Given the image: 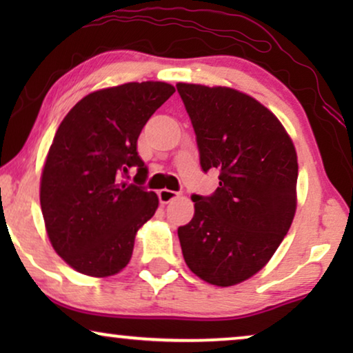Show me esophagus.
Wrapping results in <instances>:
<instances>
[{"label": "esophagus", "instance_id": "34e87169", "mask_svg": "<svg viewBox=\"0 0 353 353\" xmlns=\"http://www.w3.org/2000/svg\"><path fill=\"white\" fill-rule=\"evenodd\" d=\"M157 196H159V201H161V204H168V202L178 197V192L172 190H161L157 192Z\"/></svg>", "mask_w": 353, "mask_h": 353}]
</instances>
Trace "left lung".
I'll use <instances>...</instances> for the list:
<instances>
[{"label": "left lung", "mask_w": 353, "mask_h": 353, "mask_svg": "<svg viewBox=\"0 0 353 353\" xmlns=\"http://www.w3.org/2000/svg\"><path fill=\"white\" fill-rule=\"evenodd\" d=\"M201 167L220 172L212 196L192 194L194 216L178 228L190 270L215 286L260 272L296 214L297 154L272 110L226 86L178 83Z\"/></svg>", "instance_id": "left-lung-1"}]
</instances>
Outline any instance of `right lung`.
I'll use <instances>...</instances> for the list:
<instances>
[{"mask_svg": "<svg viewBox=\"0 0 353 353\" xmlns=\"http://www.w3.org/2000/svg\"><path fill=\"white\" fill-rule=\"evenodd\" d=\"M175 93L165 81H132L90 93L62 120L41 173L40 204L59 257L88 276L127 267L137 231L156 214L157 194L137 143L151 115ZM139 168L138 185L123 176Z\"/></svg>", "mask_w": 353, "mask_h": 353, "instance_id": "add662e5", "label": "right lung"}]
</instances>
